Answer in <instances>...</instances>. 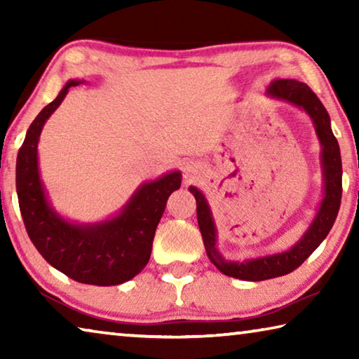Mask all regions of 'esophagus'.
I'll use <instances>...</instances> for the list:
<instances>
[{"label":"esophagus","instance_id":"obj_1","mask_svg":"<svg viewBox=\"0 0 359 359\" xmlns=\"http://www.w3.org/2000/svg\"><path fill=\"white\" fill-rule=\"evenodd\" d=\"M199 166H196V165H188V166H185V169H184V175H185V179L187 180H194L199 175Z\"/></svg>","mask_w":359,"mask_h":359}]
</instances>
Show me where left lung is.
<instances>
[{
  "instance_id": "8db88e82",
  "label": "left lung",
  "mask_w": 359,
  "mask_h": 359,
  "mask_svg": "<svg viewBox=\"0 0 359 359\" xmlns=\"http://www.w3.org/2000/svg\"><path fill=\"white\" fill-rule=\"evenodd\" d=\"M266 95L272 100L287 101L307 112L321 145V168H323L325 182L323 199H321L311 226L301 236V239L288 250L280 253L264 255V257L248 258L244 261L226 259L217 248V226L208 199L196 187L188 188L196 199L199 231H201L205 252H208L212 264L224 276L248 282L267 280V278L280 277L297 269L331 231L340 208V198H342V160H340L339 144L332 135L330 114L326 112L317 95L309 88V85L294 81V79L272 81L266 90Z\"/></svg>"
}]
</instances>
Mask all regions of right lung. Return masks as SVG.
Wrapping results in <instances>:
<instances>
[{
    "instance_id": "right-lung-1",
    "label": "right lung",
    "mask_w": 359,
    "mask_h": 359,
    "mask_svg": "<svg viewBox=\"0 0 359 359\" xmlns=\"http://www.w3.org/2000/svg\"><path fill=\"white\" fill-rule=\"evenodd\" d=\"M79 83L83 81L66 82L29 125L17 155V196L29 239L48 264L76 282L111 287L131 280L147 266L155 229L169 194L180 188L182 174L172 171L144 182L118 214L107 220L76 223L60 215L41 180L38 142L47 118Z\"/></svg>"
}]
</instances>
